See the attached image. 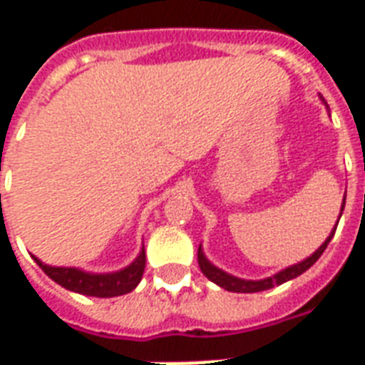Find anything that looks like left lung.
Segmentation results:
<instances>
[{
    "label": "left lung",
    "mask_w": 365,
    "mask_h": 365,
    "mask_svg": "<svg viewBox=\"0 0 365 365\" xmlns=\"http://www.w3.org/2000/svg\"><path fill=\"white\" fill-rule=\"evenodd\" d=\"M346 203V199H344ZM344 203H342V209H344ZM338 225V222H336ZM336 230V229H334ZM334 230L330 232V237L324 240V245L317 250V252L313 254V256H309L307 260L299 262V264H295V266H291V268H285L283 272H279V274L272 275V277H266V279H260V282H248V279H238V277H232V275L225 274L222 269L215 268L211 262L207 260L205 254H203V250H201V246H199L197 250V262H199V268H201V272L211 279V282H215L217 285H221L222 289L227 291H235V293H256V291H266V289H272L274 285H282V283L289 282V279H293V277H297V275H301L303 272H307V269L313 266L314 262L321 258V254L327 250V246H329L330 238L334 237Z\"/></svg>",
    "instance_id": "1"
}]
</instances>
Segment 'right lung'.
<instances>
[{
	"instance_id": "right-lung-1",
	"label": "right lung",
	"mask_w": 365,
	"mask_h": 365,
	"mask_svg": "<svg viewBox=\"0 0 365 365\" xmlns=\"http://www.w3.org/2000/svg\"><path fill=\"white\" fill-rule=\"evenodd\" d=\"M35 262L51 279L60 283L66 289L91 295V297H117L135 289L138 282L143 279L146 254L143 250L128 268L115 272V274H86L76 268H52L43 264L38 258H35Z\"/></svg>"
}]
</instances>
